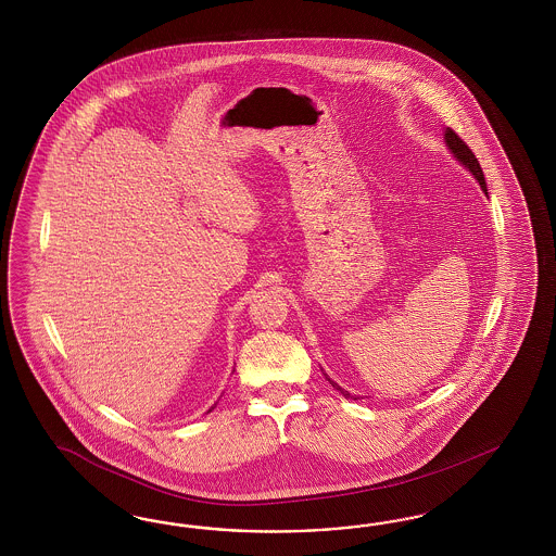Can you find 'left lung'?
<instances>
[{"mask_svg":"<svg viewBox=\"0 0 556 556\" xmlns=\"http://www.w3.org/2000/svg\"><path fill=\"white\" fill-rule=\"evenodd\" d=\"M444 142H446L448 151L453 152V156H455L456 161L471 173L472 177L477 179V184L481 186V189H483V191H485V195H488V184H485V177H483V168L479 165V161H477V156L472 154L471 149H469V147H467V144L456 136L453 128H446V130H444ZM324 375H326V372H324ZM326 379H328V381H330V386L338 389L344 397H353L346 389L340 388V386L334 383L328 375H326ZM354 400H356V397H354Z\"/></svg>","mask_w":556,"mask_h":556,"instance_id":"1","label":"left lung"}]
</instances>
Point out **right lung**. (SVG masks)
I'll list each match as a JSON object with an SVG mask.
<instances>
[{
    "label": "right lung",
    "instance_id": "obj_1",
    "mask_svg": "<svg viewBox=\"0 0 556 556\" xmlns=\"http://www.w3.org/2000/svg\"><path fill=\"white\" fill-rule=\"evenodd\" d=\"M214 407H216V404L212 405V407H210V409H207V412H212V409H214Z\"/></svg>",
    "mask_w": 556,
    "mask_h": 556
}]
</instances>
